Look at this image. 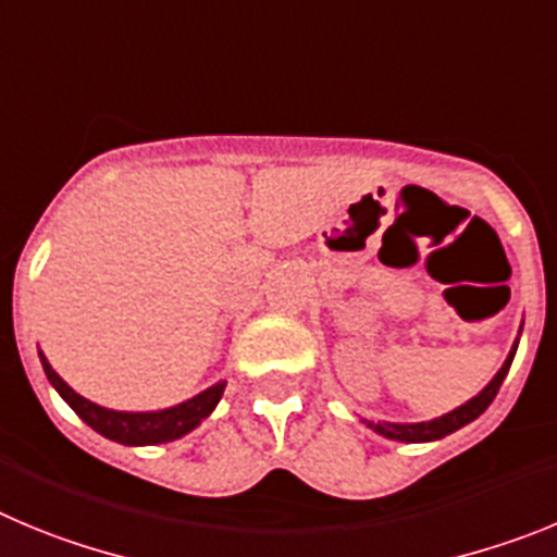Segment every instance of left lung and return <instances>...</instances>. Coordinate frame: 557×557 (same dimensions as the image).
I'll return each mask as SVG.
<instances>
[{"label": "left lung", "mask_w": 557, "mask_h": 557, "mask_svg": "<svg viewBox=\"0 0 557 557\" xmlns=\"http://www.w3.org/2000/svg\"><path fill=\"white\" fill-rule=\"evenodd\" d=\"M519 335H522V327H519ZM516 347H519V338L513 341V347H510L505 363L499 366V372L491 377V383L485 385L480 394H474L469 403L458 405V408L449 410V413H444V416H438V419H430V422H372V419H360V422H363L366 428H372L377 435H383V438L405 441V444H424V441L444 438V435L455 433V430H460V428H466L469 422H474V419H478V416L483 413L491 403H494L499 385H503V380L508 377V369H510V363H513Z\"/></svg>", "instance_id": "obj_1"}]
</instances>
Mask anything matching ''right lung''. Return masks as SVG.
I'll return each mask as SVG.
<instances>
[{"instance_id":"right-lung-1","label":"right lung","mask_w":557,"mask_h":557,"mask_svg":"<svg viewBox=\"0 0 557 557\" xmlns=\"http://www.w3.org/2000/svg\"><path fill=\"white\" fill-rule=\"evenodd\" d=\"M38 358H41L44 372H47L52 388L63 397V403H66L88 428L97 430L99 435L116 441V444H127V447L166 444V441H177L183 438V435H188L216 410L219 399H222L224 394V385H227V380H219L216 385L199 391L197 397L185 399V403L172 405V408L163 410H113L102 408V405L91 403V399H85L83 394H77L66 380L54 372L52 363H49L47 355H44L41 349H38Z\"/></svg>"}]
</instances>
